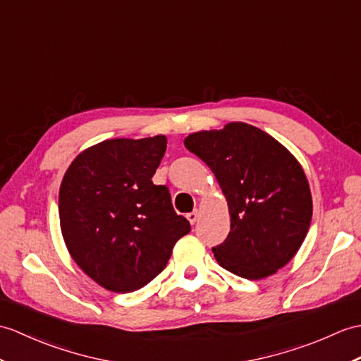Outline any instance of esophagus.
I'll return each instance as SVG.
<instances>
[{
    "mask_svg": "<svg viewBox=\"0 0 361 361\" xmlns=\"http://www.w3.org/2000/svg\"><path fill=\"white\" fill-rule=\"evenodd\" d=\"M186 216H188V220H189V223H190V224H195V223H197V220H198V216H200V212H198V211L189 212Z\"/></svg>",
    "mask_w": 361,
    "mask_h": 361,
    "instance_id": "1",
    "label": "esophagus"
}]
</instances>
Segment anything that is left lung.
Segmentation results:
<instances>
[{
    "label": "left lung",
    "mask_w": 361,
    "mask_h": 361,
    "mask_svg": "<svg viewBox=\"0 0 361 361\" xmlns=\"http://www.w3.org/2000/svg\"><path fill=\"white\" fill-rule=\"evenodd\" d=\"M228 200L231 231L212 252L226 271L262 280L289 263L312 219L306 175L289 150L254 126L229 123L184 140Z\"/></svg>",
    "instance_id": "1"
}]
</instances>
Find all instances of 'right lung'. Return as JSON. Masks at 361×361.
<instances>
[{
  "instance_id": "1",
  "label": "right lung",
  "mask_w": 361,
  "mask_h": 361,
  "mask_svg": "<svg viewBox=\"0 0 361 361\" xmlns=\"http://www.w3.org/2000/svg\"><path fill=\"white\" fill-rule=\"evenodd\" d=\"M166 145L164 135L106 140L80 154L64 173L58 211L66 246L109 290L146 286L190 231L173 211L169 189L152 183Z\"/></svg>"
}]
</instances>
